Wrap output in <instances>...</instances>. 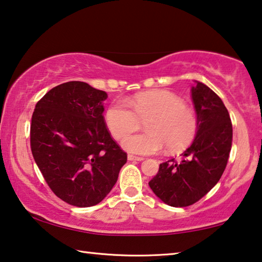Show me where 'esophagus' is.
<instances>
[{
    "label": "esophagus",
    "instance_id": "obj_1",
    "mask_svg": "<svg viewBox=\"0 0 262 262\" xmlns=\"http://www.w3.org/2000/svg\"><path fill=\"white\" fill-rule=\"evenodd\" d=\"M127 159L130 160V161H143V160H144V158H141V157H136V156H134V154H128V156H127Z\"/></svg>",
    "mask_w": 262,
    "mask_h": 262
}]
</instances>
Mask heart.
<instances>
[{
	"mask_svg": "<svg viewBox=\"0 0 262 262\" xmlns=\"http://www.w3.org/2000/svg\"><path fill=\"white\" fill-rule=\"evenodd\" d=\"M147 119L146 132L128 135ZM104 121L111 136L122 140L127 152L147 156L167 147L178 152L186 148L197 134V117L183 100L168 91H149L137 94L127 103L116 101L108 106Z\"/></svg>",
	"mask_w": 262,
	"mask_h": 262,
	"instance_id": "1",
	"label": "heart"
}]
</instances>
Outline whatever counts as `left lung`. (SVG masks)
<instances>
[{"label": "left lung", "mask_w": 262, "mask_h": 262, "mask_svg": "<svg viewBox=\"0 0 262 262\" xmlns=\"http://www.w3.org/2000/svg\"><path fill=\"white\" fill-rule=\"evenodd\" d=\"M197 115V134L183 159L160 164L149 187L162 202L175 208L196 203L216 186L228 165L232 123L215 92L202 82L191 88Z\"/></svg>", "instance_id": "obj_1"}]
</instances>
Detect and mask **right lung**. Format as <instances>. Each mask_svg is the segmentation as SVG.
Listing matches in <instances>:
<instances>
[{"label":"right lung","mask_w":262,"mask_h":262,"mask_svg":"<svg viewBox=\"0 0 262 262\" xmlns=\"http://www.w3.org/2000/svg\"><path fill=\"white\" fill-rule=\"evenodd\" d=\"M105 92L70 81L47 92L32 114L30 146L46 183L66 203H100L113 189L127 154L103 117Z\"/></svg>","instance_id":"1"}]
</instances>
